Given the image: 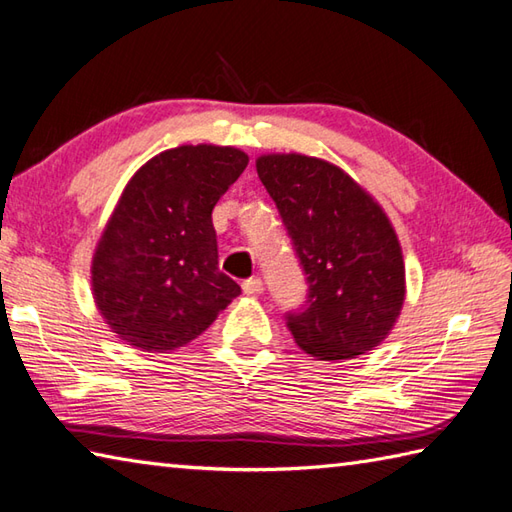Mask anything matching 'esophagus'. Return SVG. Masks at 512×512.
<instances>
[{
  "label": "esophagus",
  "instance_id": "obj_1",
  "mask_svg": "<svg viewBox=\"0 0 512 512\" xmlns=\"http://www.w3.org/2000/svg\"><path fill=\"white\" fill-rule=\"evenodd\" d=\"M242 290L246 292V295H250V297L262 295V292H264V281L259 279V277H250V279H246L244 284H242Z\"/></svg>",
  "mask_w": 512,
  "mask_h": 512
}]
</instances>
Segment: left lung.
<instances>
[{
    "mask_svg": "<svg viewBox=\"0 0 512 512\" xmlns=\"http://www.w3.org/2000/svg\"><path fill=\"white\" fill-rule=\"evenodd\" d=\"M255 167L308 281L306 306L286 314L295 343L319 361L374 350L405 301V262L389 217L328 160L268 154Z\"/></svg>",
    "mask_w": 512,
    "mask_h": 512,
    "instance_id": "obj_1",
    "label": "left lung"
}]
</instances>
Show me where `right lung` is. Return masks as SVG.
I'll use <instances>...</instances> for the list:
<instances>
[{
    "label": "right lung",
    "mask_w": 512,
    "mask_h": 512,
    "mask_svg": "<svg viewBox=\"0 0 512 512\" xmlns=\"http://www.w3.org/2000/svg\"><path fill=\"white\" fill-rule=\"evenodd\" d=\"M246 165L235 147L182 145L127 182L92 257L96 308L118 339L171 352L242 292L217 266L211 213Z\"/></svg>",
    "instance_id": "obj_1"
}]
</instances>
